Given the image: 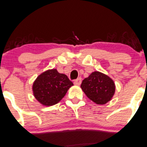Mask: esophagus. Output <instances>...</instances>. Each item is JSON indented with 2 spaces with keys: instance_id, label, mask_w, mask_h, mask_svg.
<instances>
[{
  "instance_id": "obj_1",
  "label": "esophagus",
  "mask_w": 147,
  "mask_h": 147,
  "mask_svg": "<svg viewBox=\"0 0 147 147\" xmlns=\"http://www.w3.org/2000/svg\"><path fill=\"white\" fill-rule=\"evenodd\" d=\"M82 83V79L81 78H78L77 79V80H75V81H74V84H75V85H80Z\"/></svg>"
}]
</instances>
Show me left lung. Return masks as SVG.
Wrapping results in <instances>:
<instances>
[{"label":"left lung","instance_id":"8db88e82","mask_svg":"<svg viewBox=\"0 0 147 147\" xmlns=\"http://www.w3.org/2000/svg\"><path fill=\"white\" fill-rule=\"evenodd\" d=\"M81 88L89 99L100 105L111 101L115 91L113 80L98 71L92 72L84 79L82 82Z\"/></svg>","mask_w":147,"mask_h":147}]
</instances>
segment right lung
Segmentation results:
<instances>
[{
  "instance_id": "1",
  "label": "right lung",
  "mask_w": 147,
  "mask_h": 147,
  "mask_svg": "<svg viewBox=\"0 0 147 147\" xmlns=\"http://www.w3.org/2000/svg\"><path fill=\"white\" fill-rule=\"evenodd\" d=\"M73 85L67 75L59 73L56 69L45 71L34 82L33 94L36 99L44 106H53L65 96Z\"/></svg>"
}]
</instances>
